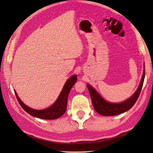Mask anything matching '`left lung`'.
<instances>
[{
  "label": "left lung",
  "mask_w": 153,
  "mask_h": 153,
  "mask_svg": "<svg viewBox=\"0 0 153 153\" xmlns=\"http://www.w3.org/2000/svg\"><path fill=\"white\" fill-rule=\"evenodd\" d=\"M145 70L143 71V76L141 78V83L135 93L125 102L121 103H111L108 102L103 98L100 94L92 87L90 85H87V87L89 91L93 107L99 114L103 116H114L120 114L129 110L136 102L140 94L141 93L142 87L143 85L145 78Z\"/></svg>",
  "instance_id": "left-lung-1"
}]
</instances>
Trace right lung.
<instances>
[{"label": "right lung", "mask_w": 153, "mask_h": 153, "mask_svg": "<svg viewBox=\"0 0 153 153\" xmlns=\"http://www.w3.org/2000/svg\"><path fill=\"white\" fill-rule=\"evenodd\" d=\"M77 79V78L76 75H74L70 77L66 81L65 85H64V87L59 95V97H58L57 100H56V102L51 106L45 109L37 110L28 107L27 105L23 104V102L20 100L16 91L15 94L19 104L25 111L27 112L28 114H30L33 117H37V118L42 119H56L59 118V117H61L65 113L66 110L69 93L71 88L74 86V85L76 83Z\"/></svg>", "instance_id": "1"}]
</instances>
